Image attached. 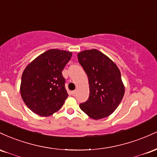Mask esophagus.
I'll return each mask as SVG.
<instances>
[{"mask_svg": "<svg viewBox=\"0 0 157 157\" xmlns=\"http://www.w3.org/2000/svg\"><path fill=\"white\" fill-rule=\"evenodd\" d=\"M77 94V91H71V94H72V96H75Z\"/></svg>", "mask_w": 157, "mask_h": 157, "instance_id": "obj_1", "label": "esophagus"}]
</instances>
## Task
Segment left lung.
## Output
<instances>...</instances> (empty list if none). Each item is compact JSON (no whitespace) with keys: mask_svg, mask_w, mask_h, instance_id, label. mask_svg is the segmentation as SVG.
Returning <instances> with one entry per match:
<instances>
[{"mask_svg":"<svg viewBox=\"0 0 157 157\" xmlns=\"http://www.w3.org/2000/svg\"><path fill=\"white\" fill-rule=\"evenodd\" d=\"M77 57L89 83V99L80 104V109L94 120L107 117L125 94L120 69L108 56L94 48L79 52Z\"/></svg>","mask_w":157,"mask_h":157,"instance_id":"left-lung-1","label":"left lung"}]
</instances>
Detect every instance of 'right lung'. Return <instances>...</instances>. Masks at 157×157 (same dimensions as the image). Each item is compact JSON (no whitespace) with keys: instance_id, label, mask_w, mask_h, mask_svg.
Segmentation results:
<instances>
[{"instance_id":"obj_1","label":"right lung","mask_w":157,"mask_h":157,"mask_svg":"<svg viewBox=\"0 0 157 157\" xmlns=\"http://www.w3.org/2000/svg\"><path fill=\"white\" fill-rule=\"evenodd\" d=\"M72 52L49 49L27 65L20 91L23 102L32 112L48 117L63 105L68 96L62 71Z\"/></svg>"}]
</instances>
